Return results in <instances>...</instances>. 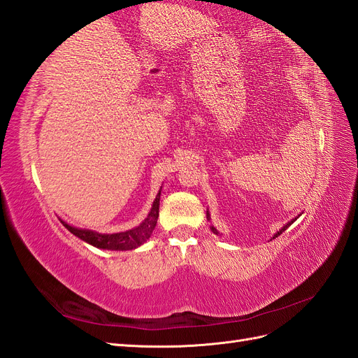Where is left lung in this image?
I'll list each match as a JSON object with an SVG mask.
<instances>
[{
	"mask_svg": "<svg viewBox=\"0 0 358 358\" xmlns=\"http://www.w3.org/2000/svg\"><path fill=\"white\" fill-rule=\"evenodd\" d=\"M206 215H208V220H210V215H209V212H208V213H206ZM296 220H297V218H294V220H291V221H289L288 224H285V225L282 227V229H280V230H279V231H278V233H276V234L273 236V239H275V237H278L279 234H282V233H284V231H285V230L288 229V227H289V225H291L292 222H294ZM210 230H212V231H213L215 234H218V231H216V229H215V227H210Z\"/></svg>",
	"mask_w": 358,
	"mask_h": 358,
	"instance_id": "left-lung-1",
	"label": "left lung"
}]
</instances>
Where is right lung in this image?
<instances>
[{
  "label": "right lung",
  "instance_id": "1",
  "mask_svg": "<svg viewBox=\"0 0 358 358\" xmlns=\"http://www.w3.org/2000/svg\"><path fill=\"white\" fill-rule=\"evenodd\" d=\"M159 196H161V191H158L157 197L154 200V204H152V209H150L149 215L146 216V220L138 227H136V229H131L128 231L113 233V234H101V233H96L92 230L76 229V227L69 225L62 220H59V221L70 233L78 236L79 239H82L83 242L90 243L95 248L109 249V251H131V249H136L140 245H143L149 239L150 234H152L155 225H157V220H158Z\"/></svg>",
  "mask_w": 358,
  "mask_h": 358
}]
</instances>
